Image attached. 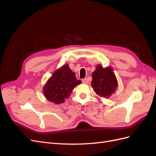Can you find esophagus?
Masks as SVG:
<instances>
[{
    "instance_id": "34e87169",
    "label": "esophagus",
    "mask_w": 156,
    "mask_h": 156,
    "mask_svg": "<svg viewBox=\"0 0 156 156\" xmlns=\"http://www.w3.org/2000/svg\"><path fill=\"white\" fill-rule=\"evenodd\" d=\"M82 82L83 83H84V84H88V79H87V78H85V79H83V80H82Z\"/></svg>"
}]
</instances>
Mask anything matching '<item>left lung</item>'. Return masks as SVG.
<instances>
[{"mask_svg": "<svg viewBox=\"0 0 156 156\" xmlns=\"http://www.w3.org/2000/svg\"><path fill=\"white\" fill-rule=\"evenodd\" d=\"M92 77V87L98 95L108 98L115 92L118 83L111 68H103L99 65L96 66Z\"/></svg>", "mask_w": 156, "mask_h": 156, "instance_id": "1", "label": "left lung"}]
</instances>
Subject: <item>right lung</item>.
Instances as JSON below:
<instances>
[{"instance_id": "1", "label": "right lung", "mask_w": 156, "mask_h": 156, "mask_svg": "<svg viewBox=\"0 0 156 156\" xmlns=\"http://www.w3.org/2000/svg\"><path fill=\"white\" fill-rule=\"evenodd\" d=\"M68 65H64L53 74L44 88V94L49 101L62 103L68 98L74 87L81 84Z\"/></svg>"}]
</instances>
